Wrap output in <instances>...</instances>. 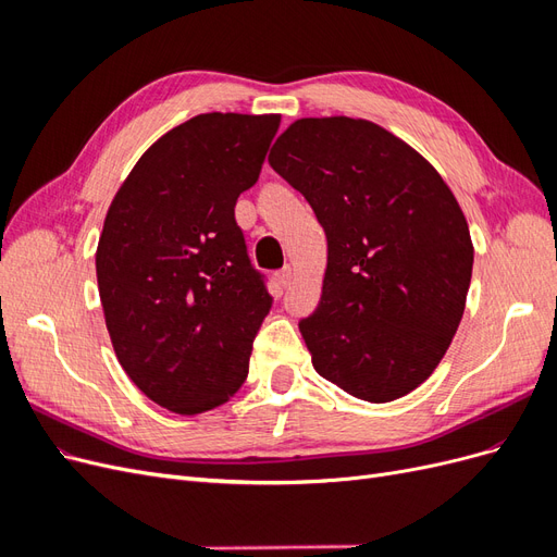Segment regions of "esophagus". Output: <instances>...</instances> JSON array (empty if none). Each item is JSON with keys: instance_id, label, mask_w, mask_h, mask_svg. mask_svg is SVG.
I'll use <instances>...</instances> for the list:
<instances>
[{"instance_id": "obj_1", "label": "esophagus", "mask_w": 557, "mask_h": 557, "mask_svg": "<svg viewBox=\"0 0 557 557\" xmlns=\"http://www.w3.org/2000/svg\"><path fill=\"white\" fill-rule=\"evenodd\" d=\"M293 276H295V269L290 264H285L281 272L276 274V281L283 285V288H288V285L293 283Z\"/></svg>"}]
</instances>
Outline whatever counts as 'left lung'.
<instances>
[{
  "label": "left lung",
  "instance_id": "8db88e82",
  "mask_svg": "<svg viewBox=\"0 0 557 557\" xmlns=\"http://www.w3.org/2000/svg\"><path fill=\"white\" fill-rule=\"evenodd\" d=\"M269 164L327 237L320 305L299 320L315 372L364 401L409 395L458 330L474 264L465 213L440 172L356 117H301Z\"/></svg>",
  "mask_w": 557,
  "mask_h": 557
}]
</instances>
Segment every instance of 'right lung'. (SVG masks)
<instances>
[{
	"label": "right lung",
	"mask_w": 557,
	"mask_h": 557,
	"mask_svg": "<svg viewBox=\"0 0 557 557\" xmlns=\"http://www.w3.org/2000/svg\"><path fill=\"white\" fill-rule=\"evenodd\" d=\"M281 115L201 113L160 137L115 193L97 285L125 374L160 407H221L248 376L272 309L234 207L256 185Z\"/></svg>",
	"instance_id": "add662e5"
}]
</instances>
